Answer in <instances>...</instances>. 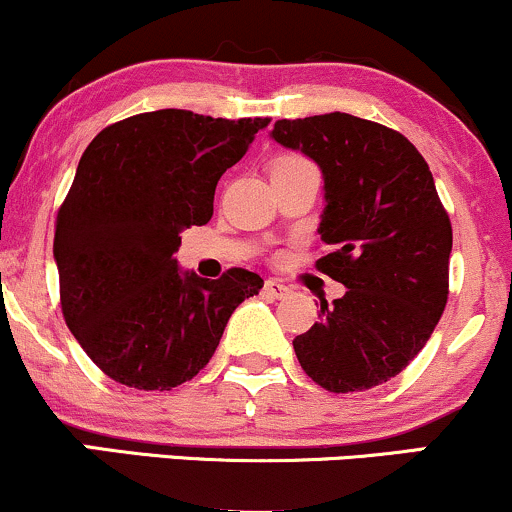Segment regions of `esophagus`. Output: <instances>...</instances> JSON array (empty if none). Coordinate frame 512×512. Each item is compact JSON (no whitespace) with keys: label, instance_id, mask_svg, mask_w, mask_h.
Wrapping results in <instances>:
<instances>
[{"label":"esophagus","instance_id":"obj_1","mask_svg":"<svg viewBox=\"0 0 512 512\" xmlns=\"http://www.w3.org/2000/svg\"><path fill=\"white\" fill-rule=\"evenodd\" d=\"M264 293L272 298H286V296H291V289L286 284H281V281L269 279L267 284H264Z\"/></svg>","mask_w":512,"mask_h":512}]
</instances>
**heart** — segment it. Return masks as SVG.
I'll return each mask as SVG.
<instances>
[{"label": "heart", "mask_w": 512, "mask_h": 512, "mask_svg": "<svg viewBox=\"0 0 512 512\" xmlns=\"http://www.w3.org/2000/svg\"><path fill=\"white\" fill-rule=\"evenodd\" d=\"M305 158H301V156H296V154H286V156H279L276 158V161L272 163V170H276V168H293V166H305Z\"/></svg>", "instance_id": "1"}]
</instances>
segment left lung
<instances>
[{
  "label": "left lung",
  "instance_id": "left-lung-1",
  "mask_svg": "<svg viewBox=\"0 0 512 512\" xmlns=\"http://www.w3.org/2000/svg\"><path fill=\"white\" fill-rule=\"evenodd\" d=\"M272 137L325 175L317 272L346 286L293 339L298 363L330 392H363L409 366L450 293L452 226L424 156L404 134L346 113L276 120Z\"/></svg>",
  "mask_w": 512,
  "mask_h": 512
}]
</instances>
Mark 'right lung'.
I'll return each instance as SVG.
<instances>
[{"mask_svg":"<svg viewBox=\"0 0 512 512\" xmlns=\"http://www.w3.org/2000/svg\"><path fill=\"white\" fill-rule=\"evenodd\" d=\"M269 117L154 110L108 125L86 146L55 221L67 327L115 383L170 390L209 363L228 317L262 289L231 267L180 274V231L214 214L216 182Z\"/></svg>","mask_w":512,"mask_h":512,"instance_id":"obj_1","label":"right lung"}]
</instances>
